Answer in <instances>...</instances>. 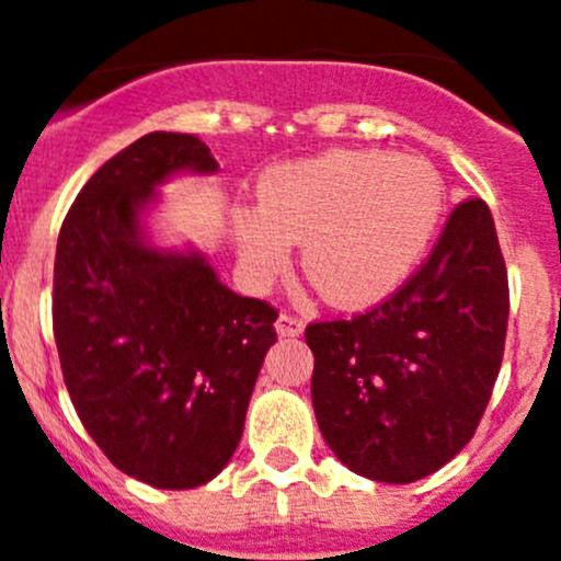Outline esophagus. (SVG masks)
<instances>
[{
    "mask_svg": "<svg viewBox=\"0 0 561 561\" xmlns=\"http://www.w3.org/2000/svg\"><path fill=\"white\" fill-rule=\"evenodd\" d=\"M276 332H279V337H298V334L305 332V321L290 316V312H282V316L276 318Z\"/></svg>",
    "mask_w": 561,
    "mask_h": 561,
    "instance_id": "esophagus-1",
    "label": "esophagus"
}]
</instances>
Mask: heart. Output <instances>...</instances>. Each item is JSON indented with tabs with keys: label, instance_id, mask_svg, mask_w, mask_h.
<instances>
[{
	"label": "heart",
	"instance_id": "1",
	"mask_svg": "<svg viewBox=\"0 0 561 561\" xmlns=\"http://www.w3.org/2000/svg\"><path fill=\"white\" fill-rule=\"evenodd\" d=\"M446 209L426 160L332 151L287 162L260 185V207H238L234 240L256 276H274L305 240V271L327 301L365 307L415 271Z\"/></svg>",
	"mask_w": 561,
	"mask_h": 561
}]
</instances>
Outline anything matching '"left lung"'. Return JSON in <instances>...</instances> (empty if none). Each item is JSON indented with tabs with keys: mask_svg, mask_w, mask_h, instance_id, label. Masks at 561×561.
Segmentation results:
<instances>
[{
	"mask_svg": "<svg viewBox=\"0 0 561 561\" xmlns=\"http://www.w3.org/2000/svg\"><path fill=\"white\" fill-rule=\"evenodd\" d=\"M506 318L510 282L493 216L468 198L390 298L348 321L307 327L312 407L334 457L387 484L451 462L493 396Z\"/></svg>",
	"mask_w": 561,
	"mask_h": 561,
	"instance_id": "8db88e82",
	"label": "left lung"
}]
</instances>
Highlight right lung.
<instances>
[{"label":"right lung","mask_w":561,"mask_h":561,"mask_svg":"<svg viewBox=\"0 0 561 561\" xmlns=\"http://www.w3.org/2000/svg\"><path fill=\"white\" fill-rule=\"evenodd\" d=\"M196 135L149 133L85 182L57 238L51 323L62 379L104 457L160 490L207 484L240 443L279 312L221 285L202 251L157 249L144 213Z\"/></svg>","instance_id":"add662e5"}]
</instances>
